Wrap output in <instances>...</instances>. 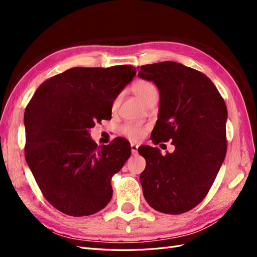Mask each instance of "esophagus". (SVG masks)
I'll return each instance as SVG.
<instances>
[{"instance_id":"34e87169","label":"esophagus","mask_w":257,"mask_h":257,"mask_svg":"<svg viewBox=\"0 0 257 257\" xmlns=\"http://www.w3.org/2000/svg\"><path fill=\"white\" fill-rule=\"evenodd\" d=\"M131 150H132V154L136 155L138 153V146L135 144H132L131 145Z\"/></svg>"}]
</instances>
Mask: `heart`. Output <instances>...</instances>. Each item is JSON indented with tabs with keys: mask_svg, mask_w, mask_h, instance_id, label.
Returning <instances> with one entry per match:
<instances>
[{
	"mask_svg": "<svg viewBox=\"0 0 257 257\" xmlns=\"http://www.w3.org/2000/svg\"><path fill=\"white\" fill-rule=\"evenodd\" d=\"M133 91L137 97L142 100L143 103H147L148 100L154 96H159V90L153 82L147 81V80H139L133 85ZM118 102V98L114 100V105ZM121 134L125 136L132 142H139L142 141L144 136L146 135L147 128L137 125V124H124L120 128Z\"/></svg>",
	"mask_w": 257,
	"mask_h": 257,
	"instance_id": "obj_1",
	"label": "heart"
}]
</instances>
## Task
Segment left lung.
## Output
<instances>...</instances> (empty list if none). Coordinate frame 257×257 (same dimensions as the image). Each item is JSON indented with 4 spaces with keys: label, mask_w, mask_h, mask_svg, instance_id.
Segmentation results:
<instances>
[{
    "label": "left lung",
    "mask_w": 257,
    "mask_h": 257,
    "mask_svg": "<svg viewBox=\"0 0 257 257\" xmlns=\"http://www.w3.org/2000/svg\"><path fill=\"white\" fill-rule=\"evenodd\" d=\"M138 76L160 91L153 144L175 146L166 155L159 148L138 149L146 160L144 196L157 211L184 213L206 197L226 155V104L205 74L177 62L143 65Z\"/></svg>",
    "instance_id": "8db88e82"
}]
</instances>
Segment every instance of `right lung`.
<instances>
[{"label": "right lung", "mask_w": 257, "mask_h": 257, "mask_svg": "<svg viewBox=\"0 0 257 257\" xmlns=\"http://www.w3.org/2000/svg\"><path fill=\"white\" fill-rule=\"evenodd\" d=\"M136 75L132 65L73 67L44 81L25 111L26 160L44 197L72 216L98 212L131 145L118 137L97 147L89 130L111 118L112 103Z\"/></svg>", "instance_id": "add662e5"}]
</instances>
